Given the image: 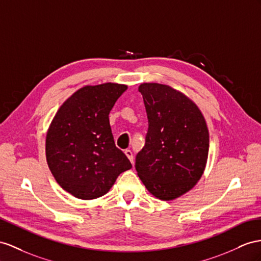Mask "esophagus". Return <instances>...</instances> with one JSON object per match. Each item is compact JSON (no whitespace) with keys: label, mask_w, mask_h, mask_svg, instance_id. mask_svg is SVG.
Segmentation results:
<instances>
[{"label":"esophagus","mask_w":261,"mask_h":261,"mask_svg":"<svg viewBox=\"0 0 261 261\" xmlns=\"http://www.w3.org/2000/svg\"><path fill=\"white\" fill-rule=\"evenodd\" d=\"M124 153H125V155L128 156V159L130 160V162L133 163V153H132V151L131 150H125Z\"/></svg>","instance_id":"esophagus-1"}]
</instances>
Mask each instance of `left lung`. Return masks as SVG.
Segmentation results:
<instances>
[{"label": "left lung", "instance_id": "1", "mask_svg": "<svg viewBox=\"0 0 261 261\" xmlns=\"http://www.w3.org/2000/svg\"><path fill=\"white\" fill-rule=\"evenodd\" d=\"M149 120L145 145L136 158V170L153 196L172 200L194 188L202 177L210 135L198 107L168 85L139 86Z\"/></svg>", "mask_w": 261, "mask_h": 261}]
</instances>
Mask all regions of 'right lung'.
I'll list each match as a JSON object with an SVG mask.
<instances>
[{
    "label": "right lung",
    "instance_id": "right-lung-1",
    "mask_svg": "<svg viewBox=\"0 0 261 261\" xmlns=\"http://www.w3.org/2000/svg\"><path fill=\"white\" fill-rule=\"evenodd\" d=\"M128 86L106 83L85 86L61 106L46 135V160L56 182L80 199L109 192L132 165L119 150L109 113Z\"/></svg>",
    "mask_w": 261,
    "mask_h": 261
}]
</instances>
